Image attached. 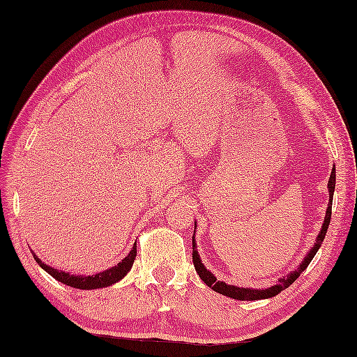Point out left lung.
<instances>
[{
	"instance_id": "left-lung-1",
	"label": "left lung",
	"mask_w": 357,
	"mask_h": 357,
	"mask_svg": "<svg viewBox=\"0 0 357 357\" xmlns=\"http://www.w3.org/2000/svg\"><path fill=\"white\" fill-rule=\"evenodd\" d=\"M335 185H336V172L335 167L331 170V175L328 179V205H327V211H326V218H324V223H322L321 227V233L317 237V242L312 246V250L307 252V255L304 257V260L301 261L300 266H298L295 271H292L289 275L280 278L277 284H273L268 289H250V287H237L233 284H227L223 283V281H219L216 277H214V273H211L208 269H206L204 264L201 257L197 254L196 250V242H195V236H193V264H195V269L199 273V277L204 281L206 286H210L213 291H216L218 294H222L225 296L229 298H234V300H240V301H257V300H266V298H272L278 295L280 292H283L284 289H287L291 286L294 281L301 275V272L309 266V263L313 260L314 254L318 252L319 246L324 242V237L327 234V229H328V223H330V218H331V204H333V193H335ZM196 225V223H195Z\"/></svg>"
}]
</instances>
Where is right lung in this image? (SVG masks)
<instances>
[{"label":"right lung","instance_id":"obj_1","mask_svg":"<svg viewBox=\"0 0 357 357\" xmlns=\"http://www.w3.org/2000/svg\"><path fill=\"white\" fill-rule=\"evenodd\" d=\"M31 254H33V259L38 261L39 266L43 268L45 272H48L50 275L56 278L57 281H61V283H63L66 286L82 289V291H91V289H100V287L111 286L114 283H117V281H120L124 275H126V273L130 271L132 264H134V260L137 257V243H134L130 252L124 257L117 266H112L111 269H106L103 272L96 273V275H88V277L86 275H73V273H68V272L57 271V269L48 266V264L40 261L38 259V255L33 251H31Z\"/></svg>","mask_w":357,"mask_h":357}]
</instances>
